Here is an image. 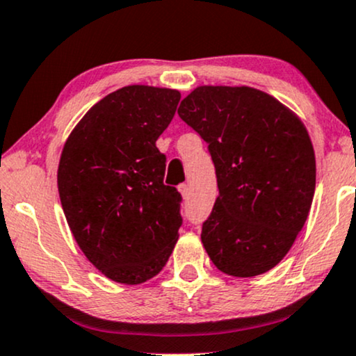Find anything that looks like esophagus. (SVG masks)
I'll return each mask as SVG.
<instances>
[{"mask_svg": "<svg viewBox=\"0 0 356 356\" xmlns=\"http://www.w3.org/2000/svg\"><path fill=\"white\" fill-rule=\"evenodd\" d=\"M179 192H181L182 199H187V197H189V187H187L186 184H184V186L179 187Z\"/></svg>", "mask_w": 356, "mask_h": 356, "instance_id": "obj_1", "label": "esophagus"}]
</instances>
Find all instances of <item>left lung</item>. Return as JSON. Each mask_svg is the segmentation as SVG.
I'll list each match as a JSON object with an SVG mask.
<instances>
[{"mask_svg": "<svg viewBox=\"0 0 356 356\" xmlns=\"http://www.w3.org/2000/svg\"><path fill=\"white\" fill-rule=\"evenodd\" d=\"M209 144L219 197L202 225L204 248L227 275L272 270L305 225L316 165L302 119L248 86H199L177 109Z\"/></svg>", "mask_w": 356, "mask_h": 356, "instance_id": "obj_1", "label": "left lung"}]
</instances>
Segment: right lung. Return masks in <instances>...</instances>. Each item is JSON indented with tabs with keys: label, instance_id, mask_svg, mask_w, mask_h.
Here are the masks:
<instances>
[{
	"label": "right lung",
	"instance_id": "right-lung-1",
	"mask_svg": "<svg viewBox=\"0 0 356 356\" xmlns=\"http://www.w3.org/2000/svg\"><path fill=\"white\" fill-rule=\"evenodd\" d=\"M177 89L124 86L92 106L64 143L58 191L72 237L113 282L139 285L172 254L181 194L164 186L156 140L172 121Z\"/></svg>",
	"mask_w": 356,
	"mask_h": 356
}]
</instances>
